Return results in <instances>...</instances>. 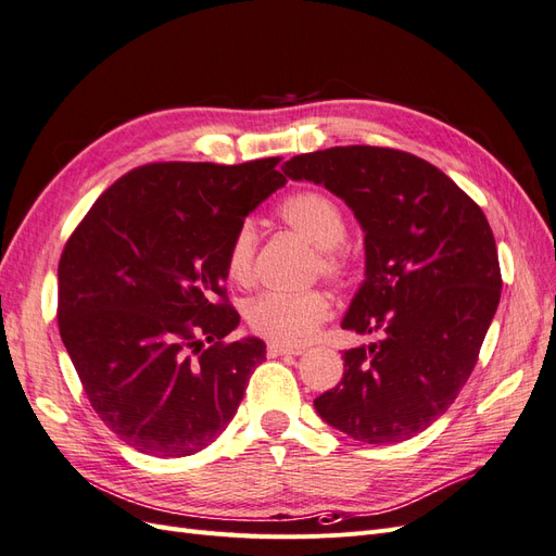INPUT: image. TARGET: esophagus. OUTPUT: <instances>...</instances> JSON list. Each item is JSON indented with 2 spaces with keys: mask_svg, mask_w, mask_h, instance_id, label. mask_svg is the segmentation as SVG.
<instances>
[{
  "mask_svg": "<svg viewBox=\"0 0 556 556\" xmlns=\"http://www.w3.org/2000/svg\"><path fill=\"white\" fill-rule=\"evenodd\" d=\"M266 355L268 357H290V355H301V350H294V348H285V345H278V343H271L266 348Z\"/></svg>",
  "mask_w": 556,
  "mask_h": 556,
  "instance_id": "1",
  "label": "esophagus"
}]
</instances>
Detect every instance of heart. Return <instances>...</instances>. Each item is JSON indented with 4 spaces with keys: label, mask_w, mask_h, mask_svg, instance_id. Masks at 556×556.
<instances>
[{
    "label": "heart",
    "mask_w": 556,
    "mask_h": 556,
    "mask_svg": "<svg viewBox=\"0 0 556 556\" xmlns=\"http://www.w3.org/2000/svg\"><path fill=\"white\" fill-rule=\"evenodd\" d=\"M280 217L317 248L319 271L329 278L345 274L348 262L339 248L345 239V217L331 197L315 190L296 192L280 204ZM255 250L257 227L252 220H243L231 233L225 255V268L231 282L248 285L252 280ZM329 315V299L317 290L299 294L266 292L252 299L245 308L248 327L278 345H304Z\"/></svg>",
    "instance_id": "heart-1"
}]
</instances>
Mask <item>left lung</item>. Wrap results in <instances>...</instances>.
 Listing matches in <instances>:
<instances>
[{"label":"left lung","mask_w":556,"mask_h":556,"mask_svg":"<svg viewBox=\"0 0 556 556\" xmlns=\"http://www.w3.org/2000/svg\"><path fill=\"white\" fill-rule=\"evenodd\" d=\"M282 172L341 197L364 229V282L341 327L382 339L345 350L343 378L313 403L368 445L413 439L462 392L501 299L482 208L433 164L376 146L296 155Z\"/></svg>","instance_id":"8db88e82"}]
</instances>
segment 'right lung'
Instances as JSON below:
<instances>
[{
	"label": "right lung",
	"mask_w": 556,
	"mask_h": 556,
	"mask_svg": "<svg viewBox=\"0 0 556 556\" xmlns=\"http://www.w3.org/2000/svg\"><path fill=\"white\" fill-rule=\"evenodd\" d=\"M280 157L160 162L115 180L66 241L58 323L94 413L129 447L188 457L220 435L264 341L225 343L231 233L285 185Z\"/></svg>",
	"instance_id": "obj_1"
}]
</instances>
